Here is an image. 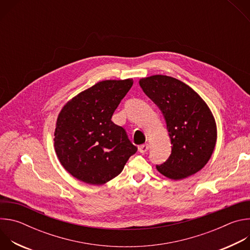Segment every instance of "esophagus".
Listing matches in <instances>:
<instances>
[{"label": "esophagus", "mask_w": 250, "mask_h": 250, "mask_svg": "<svg viewBox=\"0 0 250 250\" xmlns=\"http://www.w3.org/2000/svg\"><path fill=\"white\" fill-rule=\"evenodd\" d=\"M149 149V146L147 144H145V145H141L138 146V151L140 153H146L147 150Z\"/></svg>", "instance_id": "34e87169"}]
</instances>
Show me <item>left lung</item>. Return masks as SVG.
<instances>
[{"label":"left lung","instance_id":"8db88e82","mask_svg":"<svg viewBox=\"0 0 250 250\" xmlns=\"http://www.w3.org/2000/svg\"><path fill=\"white\" fill-rule=\"evenodd\" d=\"M139 85L162 112L172 145L169 158L157 170L174 180L200 171L217 141L216 122L205 101L185 83L165 75L142 78Z\"/></svg>","mask_w":250,"mask_h":250}]
</instances>
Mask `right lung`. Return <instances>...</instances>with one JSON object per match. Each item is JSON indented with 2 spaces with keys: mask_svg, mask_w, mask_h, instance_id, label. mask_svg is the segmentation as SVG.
Returning a JSON list of instances; mask_svg holds the SVG:
<instances>
[{
  "mask_svg": "<svg viewBox=\"0 0 250 250\" xmlns=\"http://www.w3.org/2000/svg\"><path fill=\"white\" fill-rule=\"evenodd\" d=\"M133 84L105 80L70 100L58 115L54 147L62 166L78 180L102 185L117 177L137 151L112 117Z\"/></svg>",
  "mask_w": 250,
  "mask_h": 250,
  "instance_id": "right-lung-1",
  "label": "right lung"
}]
</instances>
